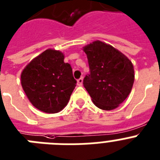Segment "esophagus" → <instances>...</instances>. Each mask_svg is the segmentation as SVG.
<instances>
[{"label":"esophagus","mask_w":160,"mask_h":160,"mask_svg":"<svg viewBox=\"0 0 160 160\" xmlns=\"http://www.w3.org/2000/svg\"><path fill=\"white\" fill-rule=\"evenodd\" d=\"M83 84V78H80V79H78L77 80V84L79 85V86H81Z\"/></svg>","instance_id":"esophagus-1"}]
</instances>
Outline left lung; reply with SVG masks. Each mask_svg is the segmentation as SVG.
Instances as JSON below:
<instances>
[{"mask_svg": "<svg viewBox=\"0 0 160 160\" xmlns=\"http://www.w3.org/2000/svg\"><path fill=\"white\" fill-rule=\"evenodd\" d=\"M90 73L83 80L92 102L102 110L119 107L132 90L134 70L132 62L111 45L100 41L84 48Z\"/></svg>", "mask_w": 160, "mask_h": 160, "instance_id": "left-lung-1", "label": "left lung"}]
</instances>
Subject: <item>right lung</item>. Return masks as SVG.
<instances>
[{"label":"right lung","mask_w":160,"mask_h":160,"mask_svg":"<svg viewBox=\"0 0 160 160\" xmlns=\"http://www.w3.org/2000/svg\"><path fill=\"white\" fill-rule=\"evenodd\" d=\"M21 84L32 104L45 113H58L67 106L76 86L72 68L60 51L47 49L21 74Z\"/></svg>","instance_id":"1"}]
</instances>
